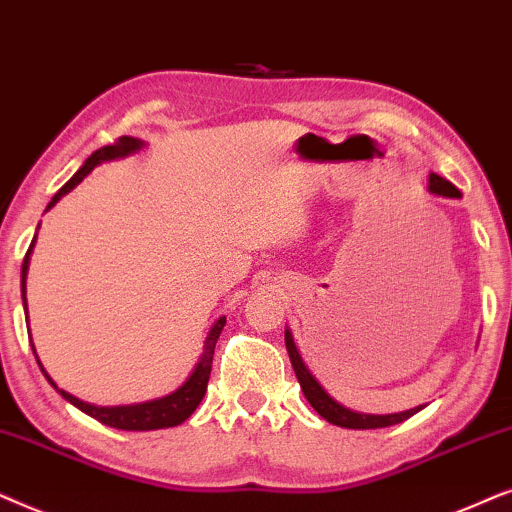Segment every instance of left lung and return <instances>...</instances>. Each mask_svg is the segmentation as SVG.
<instances>
[{
  "label": "left lung",
  "instance_id": "left-lung-1",
  "mask_svg": "<svg viewBox=\"0 0 512 512\" xmlns=\"http://www.w3.org/2000/svg\"><path fill=\"white\" fill-rule=\"evenodd\" d=\"M428 192L435 196H447V199H461L459 189H456L452 182H447L445 177H440L435 173L428 175ZM285 349H288L292 370H295V374H297V381H299V386H302L304 398L309 400L313 410H316L325 421H330V424L342 426V428H360V431H365V428H386V426L400 424V421L410 419L412 414L424 410V405H419V407H412V410L395 412V414L353 412V410H349V407L339 405L337 400L318 384V379L313 377V374L309 372V367L304 365L302 356H299L297 344H295V339H292L290 330H285Z\"/></svg>",
  "mask_w": 512,
  "mask_h": 512
}]
</instances>
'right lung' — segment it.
Instances as JSON below:
<instances>
[{"instance_id": "obj_1", "label": "right lung", "mask_w": 512, "mask_h": 512, "mask_svg": "<svg viewBox=\"0 0 512 512\" xmlns=\"http://www.w3.org/2000/svg\"><path fill=\"white\" fill-rule=\"evenodd\" d=\"M145 147V142L138 140V138H119L114 145H107V147H100L98 152H93L88 159L84 161V166H81L77 173H74L70 180L65 182L63 187L58 189V194L53 196L49 206L46 210H51L56 203L63 199L65 194H70L74 187L79 185L84 177L91 173L95 166H100V163L105 161H114V159H126V156H131L135 152H140V149ZM39 229V227H37ZM32 248H34V238L30 243V250H27L25 260H23V269H20V292H23V306L27 309V299H25V278H27V269H30V255H32ZM224 323H227V316H220L210 327L208 337H206V344H203V353L199 358V363L194 365L192 374H189L187 381L182 386H177L173 393L163 395V398H156V400H147V403H135V405H114V407H100V405H91V403H84V400L74 398L72 393L63 391V388L56 386V381L49 377V372L44 370V365L37 363L42 367L44 377L51 381V386L60 391V395L67 400V403H72L77 410H81L88 417L98 419L100 424L105 426H112V428H119V431H159V428H173V426H180L182 421H187L192 417V412L199 407V403L203 400V395H206V388H208V379H210V367H213V353H215V344L217 339H220V332ZM32 351H34V344H32ZM34 356H37V351H34Z\"/></svg>"}]
</instances>
